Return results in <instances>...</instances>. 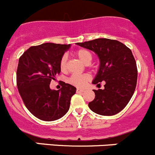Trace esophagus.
<instances>
[{
  "instance_id": "34e87169",
  "label": "esophagus",
  "mask_w": 155,
  "mask_h": 155,
  "mask_svg": "<svg viewBox=\"0 0 155 155\" xmlns=\"http://www.w3.org/2000/svg\"><path fill=\"white\" fill-rule=\"evenodd\" d=\"M77 93H78H78H82V92H84V90H82V89H79V88H78V89H77Z\"/></svg>"
}]
</instances>
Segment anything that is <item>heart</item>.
I'll use <instances>...</instances> for the list:
<instances>
[{
	"mask_svg": "<svg viewBox=\"0 0 155 155\" xmlns=\"http://www.w3.org/2000/svg\"><path fill=\"white\" fill-rule=\"evenodd\" d=\"M77 56L84 63H90V61L92 59V55L89 51L84 48H81L76 51ZM66 64H67V56L63 55L60 60V69L61 71H64L66 69ZM90 80V77L86 74H74L72 75L69 79V82L71 84L78 87H82L84 86L88 81Z\"/></svg>",
	"mask_w": 155,
	"mask_h": 155,
	"instance_id": "obj_1",
	"label": "heart"
}]
</instances>
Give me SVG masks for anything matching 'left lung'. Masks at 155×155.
Instances as JSON below:
<instances>
[{"mask_svg":"<svg viewBox=\"0 0 155 155\" xmlns=\"http://www.w3.org/2000/svg\"><path fill=\"white\" fill-rule=\"evenodd\" d=\"M76 45L97 54L100 66L92 83H106L104 90H94L95 98L88 107L102 116L117 114L126 107L136 87L138 71L132 51L119 41L105 38Z\"/></svg>","mask_w":155,"mask_h":155,"instance_id":"1","label":"left lung"}]
</instances>
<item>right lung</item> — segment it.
Wrapping results in <instances>:
<instances>
[{"label":"right lung","instance_id":"obj_1","mask_svg":"<svg viewBox=\"0 0 155 155\" xmlns=\"http://www.w3.org/2000/svg\"><path fill=\"white\" fill-rule=\"evenodd\" d=\"M71 45L44 43L28 48L19 59L17 84L25 106L43 121H54L67 113L76 87L62 83L58 91L49 84L59 74L60 60Z\"/></svg>","mask_w":155,"mask_h":155}]
</instances>
